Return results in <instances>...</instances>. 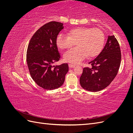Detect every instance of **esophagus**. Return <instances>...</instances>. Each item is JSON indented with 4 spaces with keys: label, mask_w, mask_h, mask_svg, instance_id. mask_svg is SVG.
Returning a JSON list of instances; mask_svg holds the SVG:
<instances>
[{
    "label": "esophagus",
    "mask_w": 133,
    "mask_h": 133,
    "mask_svg": "<svg viewBox=\"0 0 133 133\" xmlns=\"http://www.w3.org/2000/svg\"><path fill=\"white\" fill-rule=\"evenodd\" d=\"M75 66V65H73V64H69V68H73Z\"/></svg>",
    "instance_id": "obj_1"
}]
</instances>
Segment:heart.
Listing matches in <instances>:
<instances>
[{"label":"heart","instance_id":"1","mask_svg":"<svg viewBox=\"0 0 133 133\" xmlns=\"http://www.w3.org/2000/svg\"><path fill=\"white\" fill-rule=\"evenodd\" d=\"M69 36L59 33L56 43L60 49H68L76 44L77 47L72 48L64 54L65 61L79 64L87 57L92 58L98 55L105 43V35L99 29L78 27L71 29Z\"/></svg>","mask_w":133,"mask_h":133}]
</instances>
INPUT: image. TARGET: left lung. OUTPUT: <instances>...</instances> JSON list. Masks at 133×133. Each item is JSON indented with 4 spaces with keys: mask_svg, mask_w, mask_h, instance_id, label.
<instances>
[{
    "mask_svg": "<svg viewBox=\"0 0 133 133\" xmlns=\"http://www.w3.org/2000/svg\"><path fill=\"white\" fill-rule=\"evenodd\" d=\"M121 57L118 41L114 35L108 36L101 53L89 63L91 66L83 69L80 78V85L83 89L92 92L105 89L117 75Z\"/></svg>",
    "mask_w": 133,
    "mask_h": 133,
    "instance_id": "1",
    "label": "left lung"
}]
</instances>
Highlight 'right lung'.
Listing matches in <instances>:
<instances>
[{"instance_id": "right-lung-1", "label": "right lung", "mask_w": 133, "mask_h": 133, "mask_svg": "<svg viewBox=\"0 0 133 133\" xmlns=\"http://www.w3.org/2000/svg\"><path fill=\"white\" fill-rule=\"evenodd\" d=\"M63 28L62 23H48L35 32L28 44L26 62L30 74L36 84L44 89L61 87L69 70L67 63L53 66L60 59L56 39Z\"/></svg>"}]
</instances>
